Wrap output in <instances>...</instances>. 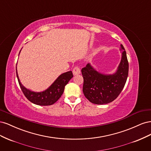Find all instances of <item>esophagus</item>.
I'll return each instance as SVG.
<instances>
[{
  "label": "esophagus",
  "mask_w": 151,
  "mask_h": 151,
  "mask_svg": "<svg viewBox=\"0 0 151 151\" xmlns=\"http://www.w3.org/2000/svg\"><path fill=\"white\" fill-rule=\"evenodd\" d=\"M72 72H73V74H74V76L76 75H78L79 74H81V69L79 67H75L74 68H73V70H72Z\"/></svg>",
  "instance_id": "1"
}]
</instances>
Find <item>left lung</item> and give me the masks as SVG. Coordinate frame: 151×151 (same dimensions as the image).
<instances>
[{
	"label": "left lung",
	"mask_w": 151,
	"mask_h": 151,
	"mask_svg": "<svg viewBox=\"0 0 151 151\" xmlns=\"http://www.w3.org/2000/svg\"><path fill=\"white\" fill-rule=\"evenodd\" d=\"M120 50L122 52V60L115 74H101L95 70L89 63L82 68L83 93L92 103L104 104L112 102L124 88L129 74V62L122 45Z\"/></svg>",
	"instance_id": "8db88e82"
}]
</instances>
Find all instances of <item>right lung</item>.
<instances>
[{
    "mask_svg": "<svg viewBox=\"0 0 151 151\" xmlns=\"http://www.w3.org/2000/svg\"><path fill=\"white\" fill-rule=\"evenodd\" d=\"M17 68V67H16ZM16 75L20 88L26 98L29 101L40 106H48L57 101L62 95L65 85L73 77L72 71H68L61 74L48 89L43 92L35 93L27 89L21 84L18 77L16 68Z\"/></svg>",
    "mask_w": 151,
    "mask_h": 151,
    "instance_id": "add662e5",
    "label": "right lung"
}]
</instances>
